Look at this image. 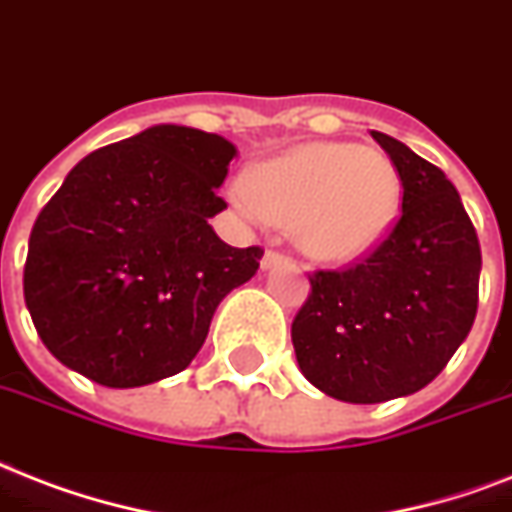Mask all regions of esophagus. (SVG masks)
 Masks as SVG:
<instances>
[{
  "instance_id": "34e87169",
  "label": "esophagus",
  "mask_w": 512,
  "mask_h": 512,
  "mask_svg": "<svg viewBox=\"0 0 512 512\" xmlns=\"http://www.w3.org/2000/svg\"><path fill=\"white\" fill-rule=\"evenodd\" d=\"M280 261H283V256H280V253L267 251V253H264V259H261V267H264V269H272V267H277Z\"/></svg>"
}]
</instances>
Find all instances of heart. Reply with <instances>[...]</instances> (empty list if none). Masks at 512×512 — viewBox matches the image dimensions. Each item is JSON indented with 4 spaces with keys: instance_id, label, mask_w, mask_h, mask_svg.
<instances>
[{
    "instance_id": "heart-1",
    "label": "heart",
    "mask_w": 512,
    "mask_h": 512,
    "mask_svg": "<svg viewBox=\"0 0 512 512\" xmlns=\"http://www.w3.org/2000/svg\"><path fill=\"white\" fill-rule=\"evenodd\" d=\"M237 202L253 219L291 224L293 243L310 259L352 264L390 235L400 176L376 146L301 144L251 168Z\"/></svg>"
}]
</instances>
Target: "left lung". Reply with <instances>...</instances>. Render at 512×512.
Segmentation results:
<instances>
[{
  "instance_id": "1",
  "label": "left lung",
  "mask_w": 512,
  "mask_h": 512,
  "mask_svg": "<svg viewBox=\"0 0 512 512\" xmlns=\"http://www.w3.org/2000/svg\"><path fill=\"white\" fill-rule=\"evenodd\" d=\"M403 186L398 224L363 264L318 272L291 326L301 374L344 403L406 398L433 382L478 310L481 245L446 173L371 130Z\"/></svg>"
}]
</instances>
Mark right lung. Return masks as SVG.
<instances>
[{
    "label": "right lung",
    "instance_id": "right-lung-1",
    "mask_svg": "<svg viewBox=\"0 0 512 512\" xmlns=\"http://www.w3.org/2000/svg\"><path fill=\"white\" fill-rule=\"evenodd\" d=\"M237 146L186 125H152L87 154L29 237L23 296L45 347L104 387L184 371L213 312L248 283L261 248H232L208 219Z\"/></svg>",
    "mask_w": 512,
    "mask_h": 512
}]
</instances>
